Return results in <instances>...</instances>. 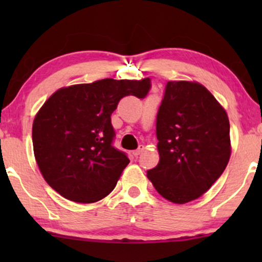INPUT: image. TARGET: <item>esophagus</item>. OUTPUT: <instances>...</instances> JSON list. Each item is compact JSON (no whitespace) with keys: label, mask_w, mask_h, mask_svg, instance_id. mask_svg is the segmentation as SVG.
<instances>
[{"label":"esophagus","mask_w":262,"mask_h":262,"mask_svg":"<svg viewBox=\"0 0 262 262\" xmlns=\"http://www.w3.org/2000/svg\"><path fill=\"white\" fill-rule=\"evenodd\" d=\"M143 150H144V145H140L139 148H138L137 150H134V151H133V155H134V156H138V155H140L141 152H143Z\"/></svg>","instance_id":"1"}]
</instances>
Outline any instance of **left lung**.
<instances>
[{
	"mask_svg": "<svg viewBox=\"0 0 262 262\" xmlns=\"http://www.w3.org/2000/svg\"><path fill=\"white\" fill-rule=\"evenodd\" d=\"M160 155L148 179L162 197L187 203L221 177L230 158V125L224 108L206 87L169 81L156 116Z\"/></svg>",
	"mask_w": 262,
	"mask_h": 262,
	"instance_id": "1",
	"label": "left lung"
}]
</instances>
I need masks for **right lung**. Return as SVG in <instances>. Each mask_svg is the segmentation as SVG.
Returning <instances> with one entry per match:
<instances>
[{
    "label": "right lung",
    "mask_w": 262,
    "mask_h": 262,
    "mask_svg": "<svg viewBox=\"0 0 262 262\" xmlns=\"http://www.w3.org/2000/svg\"><path fill=\"white\" fill-rule=\"evenodd\" d=\"M149 77L104 79L60 89L39 110L32 139L44 180L66 200L97 202L116 187L129 164L124 151L113 146L116 132L111 122L125 96L145 98Z\"/></svg>",
    "instance_id": "right-lung-1"
}]
</instances>
